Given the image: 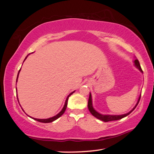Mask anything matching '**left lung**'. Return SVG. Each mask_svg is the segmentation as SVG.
<instances>
[{
    "mask_svg": "<svg viewBox=\"0 0 154 154\" xmlns=\"http://www.w3.org/2000/svg\"><path fill=\"white\" fill-rule=\"evenodd\" d=\"M134 64L137 69H139L140 70V71L141 72H143L142 69H141V67H140V65L139 60H138L137 59H136L134 60ZM141 96V95H140ZM140 96L139 98V100H138V102L136 104V105H135L134 107L133 108V109L131 111H130L129 113H126V114H124V115H120V116H110V115H102V114H100L99 113H98L97 111H96L94 109L93 106H92V96H91V94L90 93V96H89V99H88V109H89V111H90V113L92 114V116H94L98 119H100V120H102L103 122H109V121H115V120H119V119H120L123 118H125V117H126L127 116H128V115L131 113V112L134 110V109L136 108V106L138 105V104L139 103V100H140Z\"/></svg>",
    "mask_w": 154,
    "mask_h": 154,
    "instance_id": "1",
    "label": "left lung"
}]
</instances>
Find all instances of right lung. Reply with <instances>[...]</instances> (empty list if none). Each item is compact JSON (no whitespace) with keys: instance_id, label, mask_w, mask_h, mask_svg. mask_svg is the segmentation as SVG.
I'll use <instances>...</instances> for the list:
<instances>
[{"instance_id":"add662e5","label":"right lung","mask_w":154,"mask_h":154,"mask_svg":"<svg viewBox=\"0 0 154 154\" xmlns=\"http://www.w3.org/2000/svg\"><path fill=\"white\" fill-rule=\"evenodd\" d=\"M27 56L26 57V58L24 59V60L26 59V58H27ZM20 71H19V72H18V74H17V79H16V82H17V77H18V75H19V73H20ZM75 92V91L74 92H71V94H70L68 96V97L66 98V102H65V104H64V107H63V109H62V111L60 112V113H58V114H57L56 116H54V117H52V118H48V119H36V118H33L34 119H35V120H36V121H38V122H42V123H50V122H54V121H55L56 119H57L58 118H59L60 117L62 114H63L64 113V111H65V110H66V106H67V104H68V100H69V96H71V94H73ZM17 100H18V98H17Z\"/></svg>"}]
</instances>
